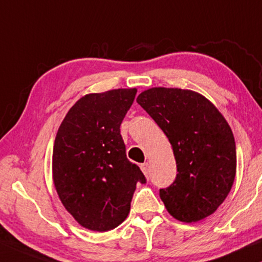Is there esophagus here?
Segmentation results:
<instances>
[{"label":"esophagus","instance_id":"1","mask_svg":"<svg viewBox=\"0 0 262 262\" xmlns=\"http://www.w3.org/2000/svg\"><path fill=\"white\" fill-rule=\"evenodd\" d=\"M141 169L143 173H144L145 177H149L150 175V169H149V163L148 162H144L141 164Z\"/></svg>","mask_w":262,"mask_h":262}]
</instances>
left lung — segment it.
Instances as JSON below:
<instances>
[{
	"instance_id": "left-lung-1",
	"label": "left lung",
	"mask_w": 262,
	"mask_h": 262,
	"mask_svg": "<svg viewBox=\"0 0 262 262\" xmlns=\"http://www.w3.org/2000/svg\"><path fill=\"white\" fill-rule=\"evenodd\" d=\"M137 102L169 139L177 161L174 182L160 189L168 212L185 223L212 214L236 175L235 139L227 120L205 96L188 89L151 88Z\"/></svg>"
}]
</instances>
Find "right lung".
I'll return each instance as SVG.
<instances>
[{"instance_id":"obj_1","label":"right lung","mask_w":262,"mask_h":262,"mask_svg":"<svg viewBox=\"0 0 262 262\" xmlns=\"http://www.w3.org/2000/svg\"><path fill=\"white\" fill-rule=\"evenodd\" d=\"M136 88L113 89L81 98L57 132L53 184L68 212L82 227L108 231L126 220L136 185L146 179L126 157L121 121Z\"/></svg>"}]
</instances>
